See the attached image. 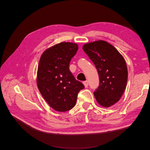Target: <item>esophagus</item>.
<instances>
[{
  "instance_id": "obj_1",
  "label": "esophagus",
  "mask_w": 150,
  "mask_h": 150,
  "mask_svg": "<svg viewBox=\"0 0 150 150\" xmlns=\"http://www.w3.org/2000/svg\"><path fill=\"white\" fill-rule=\"evenodd\" d=\"M83 84H84V87H85V88H87L88 86V82L87 81H84V82H83Z\"/></svg>"
}]
</instances>
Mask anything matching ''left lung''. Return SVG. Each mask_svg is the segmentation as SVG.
<instances>
[{
  "mask_svg": "<svg viewBox=\"0 0 150 150\" xmlns=\"http://www.w3.org/2000/svg\"><path fill=\"white\" fill-rule=\"evenodd\" d=\"M83 49L98 70L99 86L94 93L99 105L109 108L118 102L128 80L125 59L111 44L99 40L85 44Z\"/></svg>",
  "mask_w": 150,
  "mask_h": 150,
  "instance_id": "obj_1",
  "label": "left lung"
}]
</instances>
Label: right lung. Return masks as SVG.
Here are the masks:
<instances>
[{
	"label": "right lung",
	"instance_id": "obj_1",
	"mask_svg": "<svg viewBox=\"0 0 150 150\" xmlns=\"http://www.w3.org/2000/svg\"><path fill=\"white\" fill-rule=\"evenodd\" d=\"M78 45L62 42L44 51L40 56L37 72V85L50 107L59 112L73 108L79 91L84 86L69 71V62Z\"/></svg>",
	"mask_w": 150,
	"mask_h": 150
}]
</instances>
